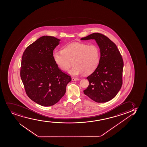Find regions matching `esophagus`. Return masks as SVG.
Segmentation results:
<instances>
[{"label": "esophagus", "mask_w": 147, "mask_h": 147, "mask_svg": "<svg viewBox=\"0 0 147 147\" xmlns=\"http://www.w3.org/2000/svg\"><path fill=\"white\" fill-rule=\"evenodd\" d=\"M79 80V79L78 78H72V80L73 81H76V80Z\"/></svg>", "instance_id": "esophagus-1"}]
</instances>
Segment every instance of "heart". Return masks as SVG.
<instances>
[{
	"instance_id": "b5f03b06",
	"label": "heart",
	"mask_w": 147,
	"mask_h": 147,
	"mask_svg": "<svg viewBox=\"0 0 147 147\" xmlns=\"http://www.w3.org/2000/svg\"><path fill=\"white\" fill-rule=\"evenodd\" d=\"M53 58L56 65L63 71H67L74 63L69 74L78 76L85 73L91 74L97 68L100 61V51L96 45L71 43L63 48L62 52L55 51Z\"/></svg>"
}]
</instances>
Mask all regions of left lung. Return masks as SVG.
Returning a JSON list of instances; mask_svg holds the SVG:
<instances>
[{
	"label": "left lung",
	"instance_id": "obj_1",
	"mask_svg": "<svg viewBox=\"0 0 147 147\" xmlns=\"http://www.w3.org/2000/svg\"><path fill=\"white\" fill-rule=\"evenodd\" d=\"M94 39L100 51V61L96 70L88 76L89 86L84 94L98 103L107 102L116 96L122 85L123 61L116 45L108 37L94 33L81 40Z\"/></svg>",
	"mask_w": 147,
	"mask_h": 147
}]
</instances>
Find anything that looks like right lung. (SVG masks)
<instances>
[{"instance_id": "obj_1", "label": "right lung", "mask_w": 147, "mask_h": 147, "mask_svg": "<svg viewBox=\"0 0 147 147\" xmlns=\"http://www.w3.org/2000/svg\"><path fill=\"white\" fill-rule=\"evenodd\" d=\"M60 41L43 36L27 47L23 54L20 76L26 94L42 106L57 103L71 80V76L59 69L53 58V51Z\"/></svg>"}]
</instances>
